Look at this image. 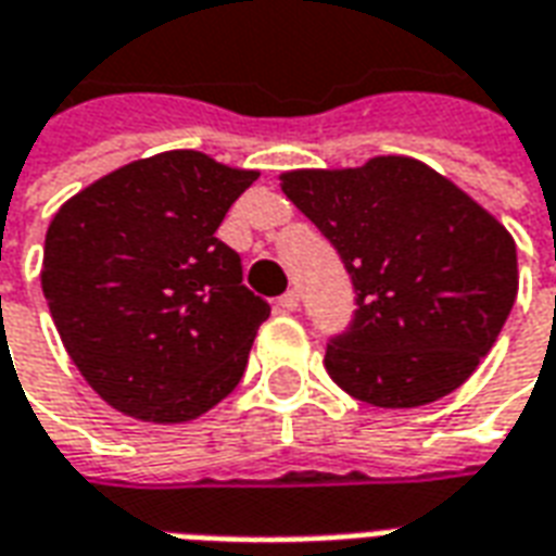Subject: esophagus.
<instances>
[{
  "label": "esophagus",
  "mask_w": 556,
  "mask_h": 556,
  "mask_svg": "<svg viewBox=\"0 0 556 556\" xmlns=\"http://www.w3.org/2000/svg\"><path fill=\"white\" fill-rule=\"evenodd\" d=\"M279 309H286V313H294L298 306H301V294H298V289H289L282 298H279Z\"/></svg>",
  "instance_id": "esophagus-1"
}]
</instances>
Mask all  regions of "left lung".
<instances>
[{"instance_id":"1","label":"left lung","mask_w":556,"mask_h":556,"mask_svg":"<svg viewBox=\"0 0 556 556\" xmlns=\"http://www.w3.org/2000/svg\"><path fill=\"white\" fill-rule=\"evenodd\" d=\"M279 187L354 286L351 325L327 339L330 378L375 408H419L465 384L518 294L509 231L410 157L286 172Z\"/></svg>"}]
</instances>
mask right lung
<instances>
[{
	"label": "right lung",
	"mask_w": 556,
	"mask_h": 556,
	"mask_svg": "<svg viewBox=\"0 0 556 556\" xmlns=\"http://www.w3.org/2000/svg\"><path fill=\"white\" fill-rule=\"evenodd\" d=\"M255 178L163 151L59 207L43 298L71 361L115 410L187 422L238 387L270 306L243 286L241 255L217 229Z\"/></svg>",
	"instance_id": "right-lung-1"
}]
</instances>
